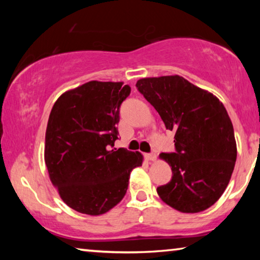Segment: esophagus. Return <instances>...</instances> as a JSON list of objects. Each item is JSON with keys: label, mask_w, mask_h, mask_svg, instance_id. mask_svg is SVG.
Here are the masks:
<instances>
[{"label": "esophagus", "mask_w": 260, "mask_h": 260, "mask_svg": "<svg viewBox=\"0 0 260 260\" xmlns=\"http://www.w3.org/2000/svg\"><path fill=\"white\" fill-rule=\"evenodd\" d=\"M146 158L149 161H155L157 159V156H156V153H147Z\"/></svg>", "instance_id": "esophagus-1"}]
</instances>
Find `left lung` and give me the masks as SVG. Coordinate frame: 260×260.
I'll list each match as a JSON object with an SVG mask.
<instances>
[{
  "label": "left lung",
  "instance_id": "1",
  "mask_svg": "<svg viewBox=\"0 0 260 260\" xmlns=\"http://www.w3.org/2000/svg\"><path fill=\"white\" fill-rule=\"evenodd\" d=\"M141 94L173 131L175 152L160 153L172 170L157 188L161 201L183 213L202 212L222 195L234 171V128L223 104L210 91L180 76L142 78Z\"/></svg>",
  "mask_w": 260,
  "mask_h": 260
}]
</instances>
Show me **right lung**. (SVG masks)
Wrapping results in <instances>:
<instances>
[{
	"mask_svg": "<svg viewBox=\"0 0 260 260\" xmlns=\"http://www.w3.org/2000/svg\"><path fill=\"white\" fill-rule=\"evenodd\" d=\"M131 93L124 82L93 80L61 94L46 131L45 161L52 184L70 208L101 215L124 199L143 156L113 148L119 108Z\"/></svg>",
	"mask_w": 260,
	"mask_h": 260,
	"instance_id": "1",
	"label": "right lung"
}]
</instances>
